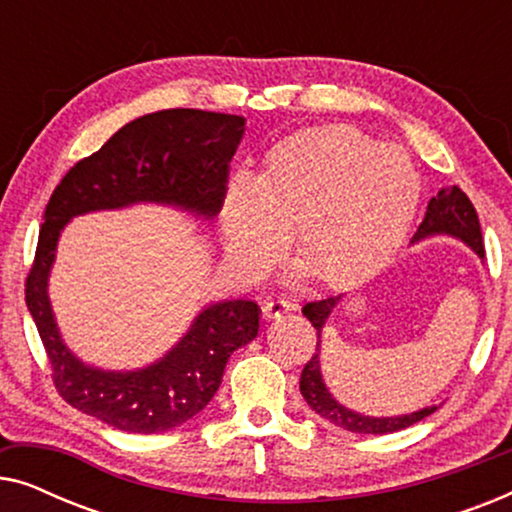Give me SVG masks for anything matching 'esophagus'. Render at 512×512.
Segmentation results:
<instances>
[{"label": "esophagus", "instance_id": "1", "mask_svg": "<svg viewBox=\"0 0 512 512\" xmlns=\"http://www.w3.org/2000/svg\"><path fill=\"white\" fill-rule=\"evenodd\" d=\"M291 310H293V303H291V300H286V298H270V300H265V303H263V317L265 319H277V317H282V314L291 312Z\"/></svg>", "mask_w": 512, "mask_h": 512}]
</instances>
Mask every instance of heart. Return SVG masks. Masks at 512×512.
I'll list each match as a JSON object with an SVG mask.
<instances>
[{"label":"heart","mask_w":512,"mask_h":512,"mask_svg":"<svg viewBox=\"0 0 512 512\" xmlns=\"http://www.w3.org/2000/svg\"><path fill=\"white\" fill-rule=\"evenodd\" d=\"M422 181L410 156L354 125H321L272 146L254 181L235 179L223 237L237 268L261 272L293 237L314 282L368 279L408 233Z\"/></svg>","instance_id":"b5f03b06"}]
</instances>
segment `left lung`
<instances>
[{
  "label": "left lung",
  "mask_w": 512,
  "mask_h": 512,
  "mask_svg": "<svg viewBox=\"0 0 512 512\" xmlns=\"http://www.w3.org/2000/svg\"><path fill=\"white\" fill-rule=\"evenodd\" d=\"M429 235H452L464 240L480 258H485V247H482V233H480V221L478 212H475L473 202L468 200V195L461 191L459 186L443 188L436 198L429 200L426 207L424 221L419 223L412 242L424 240ZM340 296H331L324 300H312L303 307V314L310 319V324L317 328V338L321 335L328 314L333 312V307L338 305ZM319 342L317 349L310 356V361L305 363L303 373H300V394L307 401V405L321 415L328 422L340 426V429L354 431V433H394L408 426L422 422L424 417H429L436 408H424L412 415L401 417H366L359 412H352L345 405H340L335 398L328 394L324 380H321V368H319Z\"/></svg>",
  "instance_id": "8db88e82"
}]
</instances>
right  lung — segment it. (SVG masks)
I'll return each mask as SVG.
<instances>
[{
  "label": "right lung",
  "instance_id": "add662e5",
  "mask_svg": "<svg viewBox=\"0 0 512 512\" xmlns=\"http://www.w3.org/2000/svg\"><path fill=\"white\" fill-rule=\"evenodd\" d=\"M244 118L202 109H165L123 125L100 151L69 170L48 200L25 303L51 363L58 394L76 410L128 433H160L205 410L230 354L258 335L254 300H226L200 312L172 352L135 373H107L62 345L48 303V272L60 230L72 216L132 202H165L205 219L221 212L230 160Z\"/></svg>",
  "mask_w": 512,
  "mask_h": 512
}]
</instances>
